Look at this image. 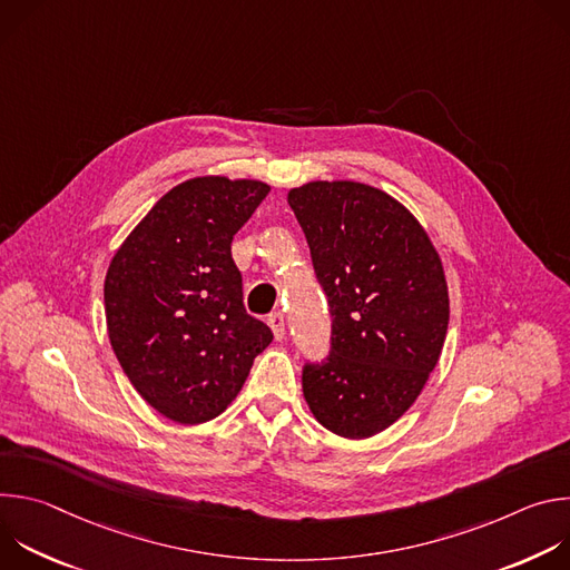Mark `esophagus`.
Returning a JSON list of instances; mask_svg holds the SVG:
<instances>
[{
  "mask_svg": "<svg viewBox=\"0 0 570 570\" xmlns=\"http://www.w3.org/2000/svg\"><path fill=\"white\" fill-rule=\"evenodd\" d=\"M268 327L273 330L275 341H284L286 324H284V315H282V313H273V315H268Z\"/></svg>",
  "mask_w": 570,
  "mask_h": 570,
  "instance_id": "esophagus-1",
  "label": "esophagus"
}]
</instances>
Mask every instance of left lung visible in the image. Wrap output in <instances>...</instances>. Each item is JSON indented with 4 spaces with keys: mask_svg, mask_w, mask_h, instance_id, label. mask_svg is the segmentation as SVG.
<instances>
[{
    "mask_svg": "<svg viewBox=\"0 0 570 570\" xmlns=\"http://www.w3.org/2000/svg\"><path fill=\"white\" fill-rule=\"evenodd\" d=\"M286 198L334 317L327 363L304 367V399L327 431L372 438L411 409L440 361V253L415 214L372 185L313 180Z\"/></svg>",
    "mask_w": 570,
    "mask_h": 570,
    "instance_id": "obj_1",
    "label": "left lung"
}]
</instances>
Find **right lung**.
<instances>
[{"instance_id":"right-lung-1","label":"right lung","mask_w":570,"mask_h":570,"mask_svg":"<svg viewBox=\"0 0 570 570\" xmlns=\"http://www.w3.org/2000/svg\"><path fill=\"white\" fill-rule=\"evenodd\" d=\"M268 191L262 180L189 178L153 205L108 266L115 356L141 399L171 422L218 417L273 341L243 306L229 250Z\"/></svg>"}]
</instances>
